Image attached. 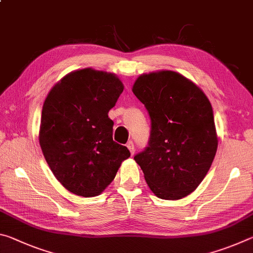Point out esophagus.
Instances as JSON below:
<instances>
[{"mask_svg": "<svg viewBox=\"0 0 253 253\" xmlns=\"http://www.w3.org/2000/svg\"><path fill=\"white\" fill-rule=\"evenodd\" d=\"M127 148L129 149L131 155H134V154H135V146H134V143H132V140H129V142L127 143Z\"/></svg>", "mask_w": 253, "mask_h": 253, "instance_id": "34e87169", "label": "esophagus"}]
</instances>
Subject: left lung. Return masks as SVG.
Returning a JSON list of instances; mask_svg holds the SVG:
<instances>
[{
	"mask_svg": "<svg viewBox=\"0 0 253 253\" xmlns=\"http://www.w3.org/2000/svg\"><path fill=\"white\" fill-rule=\"evenodd\" d=\"M132 92L152 121L148 147L134 157L157 198L179 200L208 174L217 149L211 102L193 81L170 70L140 75Z\"/></svg>",
	"mask_w": 253,
	"mask_h": 253,
	"instance_id": "1",
	"label": "left lung"
}]
</instances>
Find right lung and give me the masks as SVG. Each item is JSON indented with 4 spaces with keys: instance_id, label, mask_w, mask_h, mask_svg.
<instances>
[{
    "instance_id": "add662e5",
    "label": "right lung",
    "mask_w": 253,
    "mask_h": 253,
    "mask_svg": "<svg viewBox=\"0 0 253 253\" xmlns=\"http://www.w3.org/2000/svg\"><path fill=\"white\" fill-rule=\"evenodd\" d=\"M123 90L115 74L84 68L66 75L46 96L40 146L55 178L71 193L99 195L130 156L113 140L108 117Z\"/></svg>"
}]
</instances>
